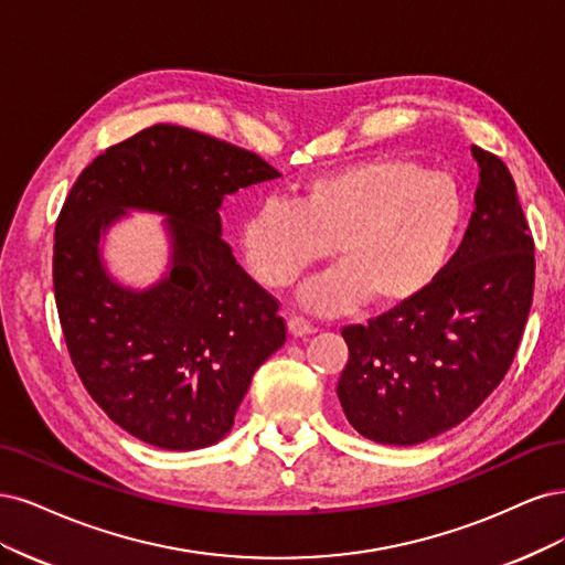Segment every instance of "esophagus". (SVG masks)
I'll use <instances>...</instances> for the list:
<instances>
[{
    "mask_svg": "<svg viewBox=\"0 0 565 565\" xmlns=\"http://www.w3.org/2000/svg\"><path fill=\"white\" fill-rule=\"evenodd\" d=\"M288 331H290V335H296V338H302V335H309V333H315V326L309 323L305 317H288Z\"/></svg>",
    "mask_w": 565,
    "mask_h": 565,
    "instance_id": "34e87169",
    "label": "esophagus"
}]
</instances>
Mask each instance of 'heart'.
<instances>
[{
    "instance_id": "b5f03b06",
    "label": "heart",
    "mask_w": 565,
    "mask_h": 565,
    "mask_svg": "<svg viewBox=\"0 0 565 565\" xmlns=\"http://www.w3.org/2000/svg\"><path fill=\"white\" fill-rule=\"evenodd\" d=\"M462 209L448 173L406 157H373L305 180L296 204L267 199L246 215L242 246L267 288L290 286L331 250L338 267L302 290L317 312L361 298L392 307L420 296L439 275Z\"/></svg>"
}]
</instances>
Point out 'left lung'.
<instances>
[{"instance_id": "obj_1", "label": "left lung", "mask_w": 565, "mask_h": 565, "mask_svg": "<svg viewBox=\"0 0 565 565\" xmlns=\"http://www.w3.org/2000/svg\"><path fill=\"white\" fill-rule=\"evenodd\" d=\"M479 161L477 209L458 253L408 302L344 326L348 366L338 398L366 439L415 446L460 425L516 356L535 286V242L512 173L493 152Z\"/></svg>"}]
</instances>
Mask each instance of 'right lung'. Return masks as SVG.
<instances>
[{
    "mask_svg": "<svg viewBox=\"0 0 565 565\" xmlns=\"http://www.w3.org/2000/svg\"><path fill=\"white\" fill-rule=\"evenodd\" d=\"M279 175L256 152L154 124L72 185L53 244L61 329L90 398L136 439L167 450L221 441L253 373L286 342L279 300L221 236L225 196ZM126 207L170 215L172 271L148 291L115 285L99 263V234Z\"/></svg>",
    "mask_w": 565,
    "mask_h": 565,
    "instance_id": "right-lung-1",
    "label": "right lung"
}]
</instances>
